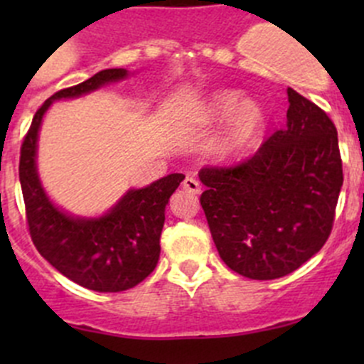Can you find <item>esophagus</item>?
<instances>
[{
	"label": "esophagus",
	"instance_id": "1",
	"mask_svg": "<svg viewBox=\"0 0 364 364\" xmlns=\"http://www.w3.org/2000/svg\"><path fill=\"white\" fill-rule=\"evenodd\" d=\"M183 188H185L186 192H190V193H199L200 192L199 181H197V179H193V178H186L185 181H183Z\"/></svg>",
	"mask_w": 364,
	"mask_h": 364
}]
</instances>
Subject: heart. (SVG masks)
I'll return each mask as SVG.
<instances>
[{
    "label": "heart",
    "mask_w": 364,
    "mask_h": 364,
    "mask_svg": "<svg viewBox=\"0 0 364 364\" xmlns=\"http://www.w3.org/2000/svg\"><path fill=\"white\" fill-rule=\"evenodd\" d=\"M200 121L220 123L211 149L218 159H230L243 151L255 139L264 123V111L253 98H241L236 90L213 93L200 109Z\"/></svg>",
    "instance_id": "b5f03b06"
}]
</instances>
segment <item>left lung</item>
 Listing matches in <instances>:
<instances>
[{"mask_svg":"<svg viewBox=\"0 0 364 364\" xmlns=\"http://www.w3.org/2000/svg\"><path fill=\"white\" fill-rule=\"evenodd\" d=\"M287 98V123L252 159L199 172L216 250L252 280L285 277L321 250L343 185L333 121L292 87Z\"/></svg>","mask_w":364,"mask_h":364,"instance_id":"8db88e82","label":"left lung"}]
</instances>
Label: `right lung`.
<instances>
[{
  "label": "right lung",
  "instance_id": "add662e5",
  "mask_svg": "<svg viewBox=\"0 0 364 364\" xmlns=\"http://www.w3.org/2000/svg\"><path fill=\"white\" fill-rule=\"evenodd\" d=\"M107 68L43 102L21 148L19 181L28 225L36 250L63 277L97 292H121L141 284L160 259L165 208L183 174H168L142 188H128L112 208L97 216L73 215L60 208L38 174V135L50 105L73 100L134 75Z\"/></svg>",
  "mask_w": 364,
  "mask_h": 364
}]
</instances>
